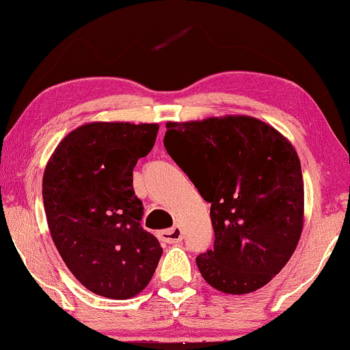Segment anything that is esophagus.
Returning a JSON list of instances; mask_svg holds the SVG:
<instances>
[{
    "label": "esophagus",
    "mask_w": 350,
    "mask_h": 350,
    "mask_svg": "<svg viewBox=\"0 0 350 350\" xmlns=\"http://www.w3.org/2000/svg\"><path fill=\"white\" fill-rule=\"evenodd\" d=\"M183 229L174 226L171 229H166V231L160 232V239L163 242H166V244H178V242L183 241Z\"/></svg>",
    "instance_id": "esophagus-1"
}]
</instances>
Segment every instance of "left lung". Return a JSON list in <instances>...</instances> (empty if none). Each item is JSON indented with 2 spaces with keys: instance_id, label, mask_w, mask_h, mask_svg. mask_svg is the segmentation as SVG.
<instances>
[{
  "instance_id": "8db88e82",
  "label": "left lung",
  "mask_w": 350,
  "mask_h": 350,
  "mask_svg": "<svg viewBox=\"0 0 350 350\" xmlns=\"http://www.w3.org/2000/svg\"><path fill=\"white\" fill-rule=\"evenodd\" d=\"M163 144L211 203L213 250L197 256L203 280L234 295L268 284L304 228V179L293 144L252 116L167 122Z\"/></svg>"
}]
</instances>
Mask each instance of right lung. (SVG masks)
Here are the masks:
<instances>
[{
  "label": "right lung",
  "instance_id": "1",
  "mask_svg": "<svg viewBox=\"0 0 350 350\" xmlns=\"http://www.w3.org/2000/svg\"><path fill=\"white\" fill-rule=\"evenodd\" d=\"M158 124L88 122L69 132L46 163L43 205L66 267L94 294L126 300L147 287L160 262L158 239L140 226L132 185Z\"/></svg>",
  "mask_w": 350,
  "mask_h": 350
}]
</instances>
